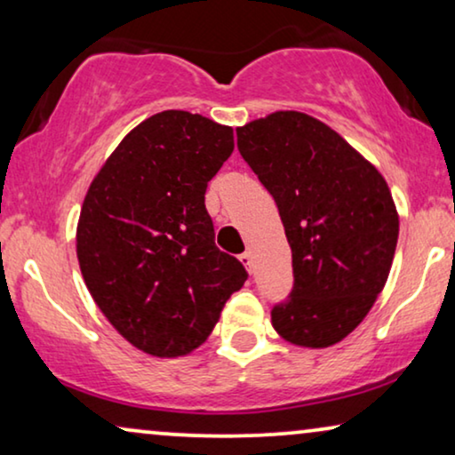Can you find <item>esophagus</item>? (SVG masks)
Instances as JSON below:
<instances>
[{"mask_svg":"<svg viewBox=\"0 0 455 455\" xmlns=\"http://www.w3.org/2000/svg\"><path fill=\"white\" fill-rule=\"evenodd\" d=\"M240 263L244 265V269L251 273L252 271V254L251 252H244V254H240Z\"/></svg>","mask_w":455,"mask_h":455,"instance_id":"esophagus-1","label":"esophagus"}]
</instances>
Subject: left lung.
Here are the masks:
<instances>
[{
    "label": "left lung",
    "instance_id": "left-lung-1",
    "mask_svg": "<svg viewBox=\"0 0 455 455\" xmlns=\"http://www.w3.org/2000/svg\"><path fill=\"white\" fill-rule=\"evenodd\" d=\"M238 151L275 198L291 248L294 290L273 329L300 347L347 338L375 304L394 263L400 215L381 172L333 128L275 111L235 128Z\"/></svg>",
    "mask_w": 455,
    "mask_h": 455
}]
</instances>
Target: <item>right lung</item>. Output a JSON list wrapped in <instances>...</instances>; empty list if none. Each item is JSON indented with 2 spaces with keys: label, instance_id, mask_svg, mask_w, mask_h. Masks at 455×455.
<instances>
[{
  "label": "right lung",
  "instance_id": "obj_1",
  "mask_svg": "<svg viewBox=\"0 0 455 455\" xmlns=\"http://www.w3.org/2000/svg\"><path fill=\"white\" fill-rule=\"evenodd\" d=\"M234 151V128L167 109L124 136L86 190L76 257L116 331L157 358L204 344L246 282L215 246L204 190Z\"/></svg>",
  "mask_w": 455,
  "mask_h": 455
}]
</instances>
